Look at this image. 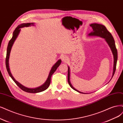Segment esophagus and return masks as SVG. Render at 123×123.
<instances>
[{
    "instance_id": "1",
    "label": "esophagus",
    "mask_w": 123,
    "mask_h": 123,
    "mask_svg": "<svg viewBox=\"0 0 123 123\" xmlns=\"http://www.w3.org/2000/svg\"><path fill=\"white\" fill-rule=\"evenodd\" d=\"M61 58L63 62H66L68 61V57L66 55H62Z\"/></svg>"
}]
</instances>
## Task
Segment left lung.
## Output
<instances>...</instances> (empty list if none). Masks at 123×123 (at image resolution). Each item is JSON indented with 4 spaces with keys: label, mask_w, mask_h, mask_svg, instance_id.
<instances>
[{
    "label": "left lung",
    "mask_w": 123,
    "mask_h": 123,
    "mask_svg": "<svg viewBox=\"0 0 123 123\" xmlns=\"http://www.w3.org/2000/svg\"><path fill=\"white\" fill-rule=\"evenodd\" d=\"M90 26L92 28V31L90 33H89L88 35L90 36H98L101 37H103L105 39L106 42L109 45L110 48H111L112 53L113 55V72L112 77L115 74L116 69V66H117V49L115 45V42L114 40L113 37L111 34L110 33L107 28H106L105 26L103 25L97 24V23H92L90 24ZM68 81L69 84L70 86L72 88H73L74 90L77 91L80 93H83L81 92L78 91V90L75 89L72 85L71 82H70V67L68 66ZM85 94V93H84Z\"/></svg>",
    "instance_id": "left-lung-1"
}]
</instances>
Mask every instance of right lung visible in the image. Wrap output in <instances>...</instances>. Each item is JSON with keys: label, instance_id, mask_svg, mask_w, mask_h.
Wrapping results in <instances>:
<instances>
[{"label": "right lung", "instance_id": "add662e5", "mask_svg": "<svg viewBox=\"0 0 123 123\" xmlns=\"http://www.w3.org/2000/svg\"><path fill=\"white\" fill-rule=\"evenodd\" d=\"M34 23H22L21 24L16 27V28L15 29V31L13 32V34H12V39L10 40V41L8 42V46H7V51H6V70L7 71V72L10 76V77L12 78V79L13 80V81L15 82V83L22 90H23L24 92H30V93H37V92H43L45 90H46V89H47L48 87L49 86V85L50 84L51 82V76L52 74L55 72L56 70L57 69V68L59 67L61 65L62 61L61 60H59L58 61L55 63V64L52 66L49 75L48 76V78L46 80V81L45 82L42 84V86H41L39 87H37L35 88H28L23 86L22 84H20L19 82H18L17 81H16L15 79L13 77V76H12L11 72H10V68H9V63H8V62H9V57H10V55L11 53V49L12 45H13L14 42L15 41L16 39H17V37H18L19 33L21 31V28H22L24 27H28L30 26L31 25H33Z\"/></svg>", "mask_w": 123, "mask_h": 123}]
</instances>
